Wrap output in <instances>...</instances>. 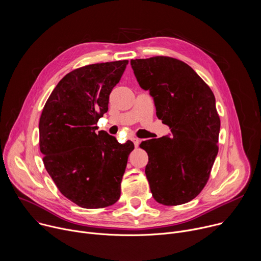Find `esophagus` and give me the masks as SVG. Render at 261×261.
Instances as JSON below:
<instances>
[{"label":"esophagus","mask_w":261,"mask_h":261,"mask_svg":"<svg viewBox=\"0 0 261 261\" xmlns=\"http://www.w3.org/2000/svg\"><path fill=\"white\" fill-rule=\"evenodd\" d=\"M132 141H133V143H134L135 147H137V146L139 145V139H138V138H136V137H133V138H132Z\"/></svg>","instance_id":"34e87169"}]
</instances>
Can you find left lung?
<instances>
[{
  "label": "left lung",
  "instance_id": "8db88e82",
  "mask_svg": "<svg viewBox=\"0 0 261 261\" xmlns=\"http://www.w3.org/2000/svg\"><path fill=\"white\" fill-rule=\"evenodd\" d=\"M130 63L140 88L153 97L158 119L171 132L140 144L148 156L145 175L152 195L164 205L188 202L203 189L218 154L215 96L179 60L154 57Z\"/></svg>",
  "mask_w": 261,
  "mask_h": 261
}]
</instances>
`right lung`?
<instances>
[{"instance_id":"obj_1","label":"right lung","mask_w":261,"mask_h":261,"mask_svg":"<svg viewBox=\"0 0 261 261\" xmlns=\"http://www.w3.org/2000/svg\"><path fill=\"white\" fill-rule=\"evenodd\" d=\"M127 65L124 60L71 71L51 92L40 117L44 166L60 192L85 208L113 205L121 196L134 144L130 140L121 144L115 136L96 130Z\"/></svg>"}]
</instances>
